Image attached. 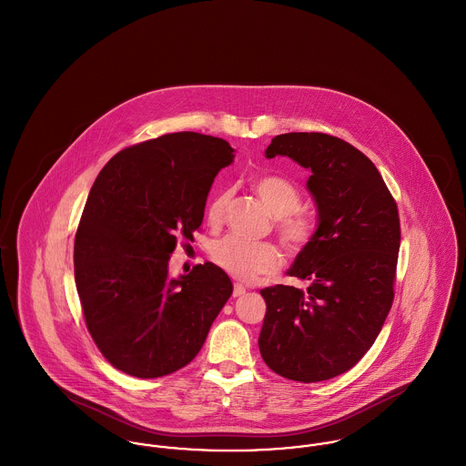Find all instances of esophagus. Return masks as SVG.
Masks as SVG:
<instances>
[{
	"instance_id": "obj_1",
	"label": "esophagus",
	"mask_w": 466,
	"mask_h": 466,
	"mask_svg": "<svg viewBox=\"0 0 466 466\" xmlns=\"http://www.w3.org/2000/svg\"><path fill=\"white\" fill-rule=\"evenodd\" d=\"M245 291H247V288H245L243 284L236 282V284H234V291H232V295H234V297H241V295H245Z\"/></svg>"
}]
</instances>
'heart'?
Segmentation results:
<instances>
[{
  "instance_id": "b5f03b06",
  "label": "heart",
  "mask_w": 466,
  "mask_h": 466,
  "mask_svg": "<svg viewBox=\"0 0 466 466\" xmlns=\"http://www.w3.org/2000/svg\"><path fill=\"white\" fill-rule=\"evenodd\" d=\"M254 190L265 207L276 216V230L282 245L293 254L304 250L315 236V225L306 214L297 210L300 205L299 188L282 177L270 175L258 178L254 182ZM227 201V192H219L210 201L207 219L212 225L223 221ZM210 258L228 276L245 282H254L261 276L274 274L282 263L279 248L274 243H254L236 236H227L216 241L210 248Z\"/></svg>"
}]
</instances>
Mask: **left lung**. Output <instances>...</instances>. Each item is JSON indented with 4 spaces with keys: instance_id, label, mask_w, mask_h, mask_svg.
<instances>
[{
    "instance_id": "8db88e82",
    "label": "left lung",
    "mask_w": 466,
    "mask_h": 466,
    "mask_svg": "<svg viewBox=\"0 0 466 466\" xmlns=\"http://www.w3.org/2000/svg\"><path fill=\"white\" fill-rule=\"evenodd\" d=\"M267 158L289 157L311 171L319 227L289 278L304 288L261 289L265 364L313 383L350 371L371 348L390 311L400 250L398 207L371 160L326 133H284Z\"/></svg>"
}]
</instances>
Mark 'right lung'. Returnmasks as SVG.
Wrapping results in <instances>:
<instances>
[{"label": "right lung", "instance_id": "right-lung-1", "mask_svg": "<svg viewBox=\"0 0 466 466\" xmlns=\"http://www.w3.org/2000/svg\"><path fill=\"white\" fill-rule=\"evenodd\" d=\"M234 149L182 131L129 146L98 173L74 245L86 328L104 359L137 378L186 368L232 295L212 263L169 279L180 238L192 239L216 175Z\"/></svg>", "mask_w": 466, "mask_h": 466}]
</instances>
